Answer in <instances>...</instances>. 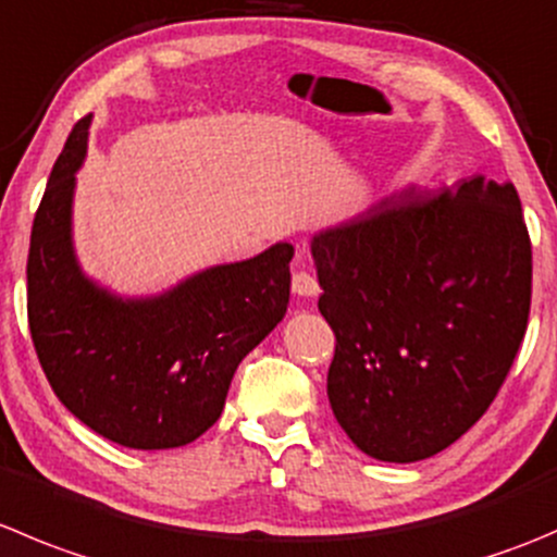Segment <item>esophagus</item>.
I'll list each match as a JSON object with an SVG mask.
<instances>
[{
    "mask_svg": "<svg viewBox=\"0 0 557 557\" xmlns=\"http://www.w3.org/2000/svg\"><path fill=\"white\" fill-rule=\"evenodd\" d=\"M290 290H294L296 296H305V299H312V296H318V280L312 277L310 272H307L305 267H299L294 272V277H290Z\"/></svg>",
    "mask_w": 557,
    "mask_h": 557,
    "instance_id": "1",
    "label": "esophagus"
}]
</instances>
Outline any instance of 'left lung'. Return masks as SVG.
<instances>
[{
    "instance_id": "8db88e82",
    "label": "left lung",
    "mask_w": 557,
    "mask_h": 557,
    "mask_svg": "<svg viewBox=\"0 0 557 557\" xmlns=\"http://www.w3.org/2000/svg\"><path fill=\"white\" fill-rule=\"evenodd\" d=\"M332 326L326 394L364 455L416 462L484 416L531 312V239L515 185L405 187L310 242Z\"/></svg>"
}]
</instances>
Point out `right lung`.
<instances>
[{"label": "right lung", "mask_w": 557, "mask_h": 557, "mask_svg": "<svg viewBox=\"0 0 557 557\" xmlns=\"http://www.w3.org/2000/svg\"><path fill=\"white\" fill-rule=\"evenodd\" d=\"M89 124L84 116L70 133L32 225V343L53 394L86 428L127 449H176L218 422L239 361L283 321L294 247L277 242L154 296L102 288L73 247Z\"/></svg>", "instance_id": "1"}]
</instances>
